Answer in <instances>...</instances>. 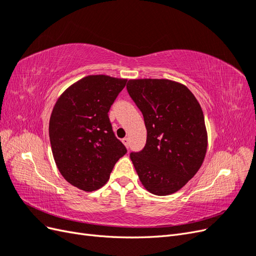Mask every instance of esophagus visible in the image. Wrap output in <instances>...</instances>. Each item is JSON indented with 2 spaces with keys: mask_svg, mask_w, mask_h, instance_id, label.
<instances>
[{
  "mask_svg": "<svg viewBox=\"0 0 256 256\" xmlns=\"http://www.w3.org/2000/svg\"><path fill=\"white\" fill-rule=\"evenodd\" d=\"M122 142L124 144H125V146L128 148V147H129V140H128V138H124L122 140Z\"/></svg>",
  "mask_w": 256,
  "mask_h": 256,
  "instance_id": "34e87169",
  "label": "esophagus"
}]
</instances>
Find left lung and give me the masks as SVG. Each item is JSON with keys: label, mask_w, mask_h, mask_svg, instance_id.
Instances as JSON below:
<instances>
[{"label": "left lung", "mask_w": 256, "mask_h": 256, "mask_svg": "<svg viewBox=\"0 0 256 256\" xmlns=\"http://www.w3.org/2000/svg\"><path fill=\"white\" fill-rule=\"evenodd\" d=\"M127 90L143 114L146 144L130 152L146 190L168 196L182 188L202 166L207 150L204 114L184 85L166 79L129 80Z\"/></svg>", "instance_id": "left-lung-1"}]
</instances>
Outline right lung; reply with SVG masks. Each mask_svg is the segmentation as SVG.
<instances>
[{"instance_id":"right-lung-1","label":"right lung","mask_w":256,"mask_h":256,"mask_svg":"<svg viewBox=\"0 0 256 256\" xmlns=\"http://www.w3.org/2000/svg\"><path fill=\"white\" fill-rule=\"evenodd\" d=\"M126 83L104 74L85 76L68 88L53 108L49 124L53 157L60 174L76 188H102L127 152L108 114Z\"/></svg>"}]
</instances>
